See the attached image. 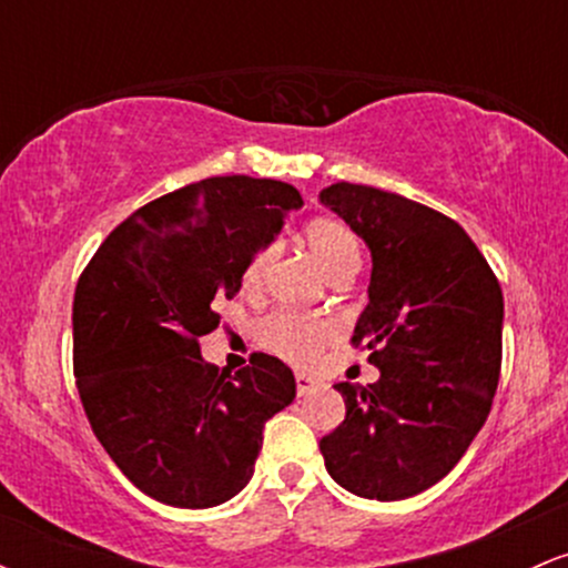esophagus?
I'll list each match as a JSON object with an SVG mask.
<instances>
[{
  "label": "esophagus",
  "instance_id": "obj_1",
  "mask_svg": "<svg viewBox=\"0 0 568 568\" xmlns=\"http://www.w3.org/2000/svg\"><path fill=\"white\" fill-rule=\"evenodd\" d=\"M315 389H317V382L312 379V376L296 374V393L298 395H310V393H315Z\"/></svg>",
  "mask_w": 568,
  "mask_h": 568
}]
</instances>
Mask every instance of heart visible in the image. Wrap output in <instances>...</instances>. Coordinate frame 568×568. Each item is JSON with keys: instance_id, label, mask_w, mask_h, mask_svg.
<instances>
[{"instance_id": "b5f03b06", "label": "heart", "mask_w": 568, "mask_h": 568, "mask_svg": "<svg viewBox=\"0 0 568 568\" xmlns=\"http://www.w3.org/2000/svg\"><path fill=\"white\" fill-rule=\"evenodd\" d=\"M304 240L310 253L315 256V262L323 266V272L331 280L338 275H347L355 272L361 264V243H357L355 232L349 230L344 221L331 219V216H315L306 221L304 226ZM275 262V245H262L247 256L243 266V275H240V285L247 293L262 291L270 275V266ZM336 338V325L325 317H310L298 315L291 310H277L272 315H266L262 325H258V342L266 349L277 352L285 361L306 363L315 361L321 355L323 347H328Z\"/></svg>"}]
</instances>
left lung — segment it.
I'll return each mask as SVG.
<instances>
[{
  "label": "left lung",
  "instance_id": "1",
  "mask_svg": "<svg viewBox=\"0 0 568 568\" xmlns=\"http://www.w3.org/2000/svg\"><path fill=\"white\" fill-rule=\"evenodd\" d=\"M321 202L371 247L368 306L352 344L374 384L338 382L347 416L321 440L325 470L366 499L435 486L484 427L501 368L499 280L454 219L400 194L331 184Z\"/></svg>",
  "mask_w": 568,
  "mask_h": 568
}]
</instances>
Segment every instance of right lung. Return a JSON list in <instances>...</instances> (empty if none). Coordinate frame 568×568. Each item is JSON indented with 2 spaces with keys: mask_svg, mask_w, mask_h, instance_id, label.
Returning a JSON list of instances; mask_svg holds the SVG:
<instances>
[{
  "mask_svg": "<svg viewBox=\"0 0 568 568\" xmlns=\"http://www.w3.org/2000/svg\"><path fill=\"white\" fill-rule=\"evenodd\" d=\"M291 184L216 175L139 207L103 240L74 291V376L95 438L146 497L213 507L243 491L266 419L296 397L293 371L253 352L219 371L200 336L216 304L240 291L243 266L270 245Z\"/></svg>",
  "mask_w": 568,
  "mask_h": 568,
  "instance_id": "add662e5",
  "label": "right lung"
}]
</instances>
